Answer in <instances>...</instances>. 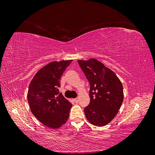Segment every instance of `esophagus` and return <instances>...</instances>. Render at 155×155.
<instances>
[{
  "label": "esophagus",
  "instance_id": "34e87169",
  "mask_svg": "<svg viewBox=\"0 0 155 155\" xmlns=\"http://www.w3.org/2000/svg\"><path fill=\"white\" fill-rule=\"evenodd\" d=\"M73 101L76 103V104H78V103L79 102V100L78 98H75V99H73Z\"/></svg>",
  "mask_w": 155,
  "mask_h": 155
}]
</instances>
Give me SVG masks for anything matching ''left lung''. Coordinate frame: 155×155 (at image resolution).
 Here are the masks:
<instances>
[{"instance_id":"obj_1","label":"left lung","mask_w":155,"mask_h":155,"mask_svg":"<svg viewBox=\"0 0 155 155\" xmlns=\"http://www.w3.org/2000/svg\"><path fill=\"white\" fill-rule=\"evenodd\" d=\"M90 83L91 101L84 109L91 124L102 127L114 118L124 101L123 85L115 73L96 59L78 60Z\"/></svg>"}]
</instances>
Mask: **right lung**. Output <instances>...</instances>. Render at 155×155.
<instances>
[{"label": "right lung", "instance_id": "obj_1", "mask_svg": "<svg viewBox=\"0 0 155 155\" xmlns=\"http://www.w3.org/2000/svg\"><path fill=\"white\" fill-rule=\"evenodd\" d=\"M72 60L51 62L41 68L31 81L28 101L31 112L41 123L58 129L67 122L72 104L59 94L60 80Z\"/></svg>", "mask_w": 155, "mask_h": 155}]
</instances>
